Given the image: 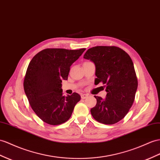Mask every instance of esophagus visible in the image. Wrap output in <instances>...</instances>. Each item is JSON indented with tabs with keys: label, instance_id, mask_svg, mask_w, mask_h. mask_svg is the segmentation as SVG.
Segmentation results:
<instances>
[{
	"label": "esophagus",
	"instance_id": "34e87169",
	"mask_svg": "<svg viewBox=\"0 0 160 160\" xmlns=\"http://www.w3.org/2000/svg\"><path fill=\"white\" fill-rule=\"evenodd\" d=\"M88 95H87V94H82L81 95V98L82 99H86V98H87L88 97Z\"/></svg>",
	"mask_w": 160,
	"mask_h": 160
}]
</instances>
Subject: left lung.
I'll return each instance as SVG.
<instances>
[{
	"label": "left lung",
	"mask_w": 160,
	"mask_h": 160,
	"mask_svg": "<svg viewBox=\"0 0 160 160\" xmlns=\"http://www.w3.org/2000/svg\"><path fill=\"white\" fill-rule=\"evenodd\" d=\"M84 58L96 67L95 84H104V99L95 96L97 104L91 109L94 119L113 124L124 118L134 101L138 80L134 64L128 53L114 46H97L88 49Z\"/></svg>",
	"instance_id": "8db88e82"
}]
</instances>
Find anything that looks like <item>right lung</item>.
<instances>
[{
  "label": "right lung",
  "instance_id": "add662e5",
  "mask_svg": "<svg viewBox=\"0 0 160 160\" xmlns=\"http://www.w3.org/2000/svg\"><path fill=\"white\" fill-rule=\"evenodd\" d=\"M85 50L46 48L38 52L28 65L24 91L32 109L43 122L59 125L71 117L80 96L76 92L63 96L61 82L68 80L71 65Z\"/></svg>",
  "mask_w": 160,
  "mask_h": 160
}]
</instances>
